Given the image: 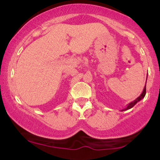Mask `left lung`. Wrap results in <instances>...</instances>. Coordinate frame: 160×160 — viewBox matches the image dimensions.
Returning <instances> with one entry per match:
<instances>
[{"label":"left lung","instance_id":"obj_1","mask_svg":"<svg viewBox=\"0 0 160 160\" xmlns=\"http://www.w3.org/2000/svg\"><path fill=\"white\" fill-rule=\"evenodd\" d=\"M147 79H148V77H147ZM146 82H147V81H146ZM145 95H146V83H145V86H144V89H143L142 93H141V94L140 95V96L138 97V98L135 99V100H134L133 102H130V103H128L127 104V106H126V108H125L124 109L121 110V111H127V110H128V109H131V108H132V107H134V106H135V104L138 103V102H140L141 99H143V98H144Z\"/></svg>","mask_w":160,"mask_h":160}]
</instances>
